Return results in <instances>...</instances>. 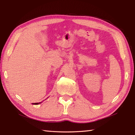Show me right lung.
<instances>
[{
  "instance_id": "right-lung-1",
  "label": "right lung",
  "mask_w": 135,
  "mask_h": 135,
  "mask_svg": "<svg viewBox=\"0 0 135 135\" xmlns=\"http://www.w3.org/2000/svg\"><path fill=\"white\" fill-rule=\"evenodd\" d=\"M47 98H48V97H47ZM42 103V102L38 103H34V104H40V103Z\"/></svg>"
}]
</instances>
